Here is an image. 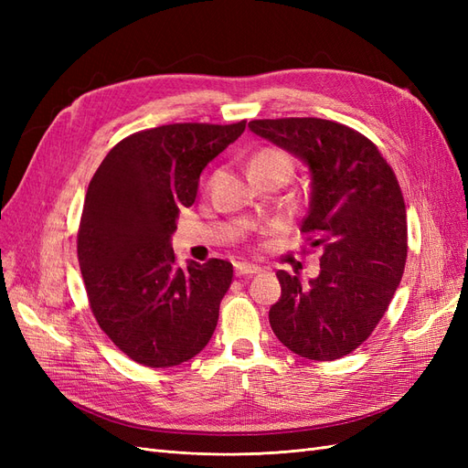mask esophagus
I'll use <instances>...</instances> for the list:
<instances>
[{
    "label": "esophagus",
    "mask_w": 468,
    "mask_h": 468,
    "mask_svg": "<svg viewBox=\"0 0 468 468\" xmlns=\"http://www.w3.org/2000/svg\"><path fill=\"white\" fill-rule=\"evenodd\" d=\"M234 269H236V275H238V277H242V275H258V273L261 271V269H260L258 265L244 263V261L236 263V265H234Z\"/></svg>",
    "instance_id": "34e87169"
}]
</instances>
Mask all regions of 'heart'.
Masks as SVG:
<instances>
[{
  "label": "heart",
  "mask_w": 468,
  "mask_h": 468,
  "mask_svg": "<svg viewBox=\"0 0 468 468\" xmlns=\"http://www.w3.org/2000/svg\"><path fill=\"white\" fill-rule=\"evenodd\" d=\"M253 167H282V169H291V162L285 154L275 148H265L253 155V160L250 164V169Z\"/></svg>",
  "instance_id": "heart-1"
}]
</instances>
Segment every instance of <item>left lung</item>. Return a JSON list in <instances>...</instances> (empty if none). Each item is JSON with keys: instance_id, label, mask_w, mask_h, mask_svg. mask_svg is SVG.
I'll return each instance as SVG.
<instances>
[{"instance_id": "left-lung-1", "label": "left lung", "mask_w": 468, "mask_h": 468, "mask_svg": "<svg viewBox=\"0 0 468 468\" xmlns=\"http://www.w3.org/2000/svg\"><path fill=\"white\" fill-rule=\"evenodd\" d=\"M248 126L308 167L301 232L322 248L320 275L308 285L277 271L281 299L269 324L296 356L344 357L371 335L404 273L408 229L399 181L371 140L346 124L304 117Z\"/></svg>"}]
</instances>
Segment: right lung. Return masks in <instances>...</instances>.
Masks as SVG:
<instances>
[{"label": "right lung", "instance_id": "obj_1", "mask_svg": "<svg viewBox=\"0 0 468 468\" xmlns=\"http://www.w3.org/2000/svg\"><path fill=\"white\" fill-rule=\"evenodd\" d=\"M244 129L246 121L177 122L134 133L90 181L78 232L81 277L99 328L140 365L186 363L217 328L232 263L187 261L181 269L172 236L207 164Z\"/></svg>", "mask_w": 468, "mask_h": 468}]
</instances>
